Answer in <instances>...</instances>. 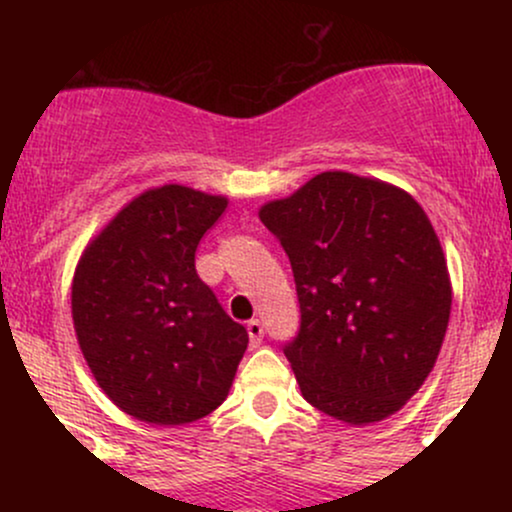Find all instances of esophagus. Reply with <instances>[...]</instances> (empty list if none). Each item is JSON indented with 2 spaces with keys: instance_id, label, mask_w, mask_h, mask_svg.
Here are the masks:
<instances>
[{
  "instance_id": "esophagus-1",
  "label": "esophagus",
  "mask_w": 512,
  "mask_h": 512,
  "mask_svg": "<svg viewBox=\"0 0 512 512\" xmlns=\"http://www.w3.org/2000/svg\"><path fill=\"white\" fill-rule=\"evenodd\" d=\"M248 337H250V344H252V346H257V344L262 342L264 327H262L260 320H250V322H248Z\"/></svg>"
}]
</instances>
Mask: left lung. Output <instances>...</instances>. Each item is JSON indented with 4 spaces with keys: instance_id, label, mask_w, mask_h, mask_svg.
I'll use <instances>...</instances> for the list:
<instances>
[{
    "instance_id": "8db88e82",
    "label": "left lung",
    "mask_w": 512,
    "mask_h": 512,
    "mask_svg": "<svg viewBox=\"0 0 512 512\" xmlns=\"http://www.w3.org/2000/svg\"><path fill=\"white\" fill-rule=\"evenodd\" d=\"M284 245L301 330L284 346L301 395L351 426L383 421L428 378L452 284L426 211L402 187L327 170L260 207Z\"/></svg>"
}]
</instances>
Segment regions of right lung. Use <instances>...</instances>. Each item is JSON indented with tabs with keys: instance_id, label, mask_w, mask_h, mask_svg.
I'll return each mask as SVG.
<instances>
[{
	"instance_id": "obj_1",
	"label": "right lung",
	"mask_w": 512,
	"mask_h": 512,
	"mask_svg": "<svg viewBox=\"0 0 512 512\" xmlns=\"http://www.w3.org/2000/svg\"><path fill=\"white\" fill-rule=\"evenodd\" d=\"M228 197L185 185L144 190L81 252L72 281L76 342L115 407L182 426L228 397L248 332L197 276L195 252Z\"/></svg>"
}]
</instances>
